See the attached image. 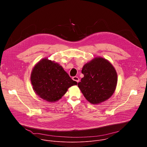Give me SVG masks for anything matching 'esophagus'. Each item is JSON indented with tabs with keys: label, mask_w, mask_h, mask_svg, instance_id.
Wrapping results in <instances>:
<instances>
[{
	"label": "esophagus",
	"mask_w": 147,
	"mask_h": 147,
	"mask_svg": "<svg viewBox=\"0 0 147 147\" xmlns=\"http://www.w3.org/2000/svg\"><path fill=\"white\" fill-rule=\"evenodd\" d=\"M73 80H74V81H76L77 82H79V78L78 77H77V76H74V77H73Z\"/></svg>",
	"instance_id": "1"
}]
</instances>
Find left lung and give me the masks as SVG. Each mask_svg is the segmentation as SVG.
Wrapping results in <instances>:
<instances>
[{
  "mask_svg": "<svg viewBox=\"0 0 147 147\" xmlns=\"http://www.w3.org/2000/svg\"><path fill=\"white\" fill-rule=\"evenodd\" d=\"M84 77L78 87L86 99L98 104L108 99L114 93L117 75L111 63L102 57H96L83 66Z\"/></svg>",
  "mask_w": 147,
  "mask_h": 147,
  "instance_id": "1",
  "label": "left lung"
}]
</instances>
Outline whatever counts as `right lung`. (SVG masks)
<instances>
[{
	"mask_svg": "<svg viewBox=\"0 0 147 147\" xmlns=\"http://www.w3.org/2000/svg\"><path fill=\"white\" fill-rule=\"evenodd\" d=\"M31 81L35 92L49 102L57 101L69 87L77 84L61 66L48 59H42L34 66Z\"/></svg>",
	"mask_w": 147,
	"mask_h": 147,
	"instance_id": "add662e5",
	"label": "right lung"
}]
</instances>
